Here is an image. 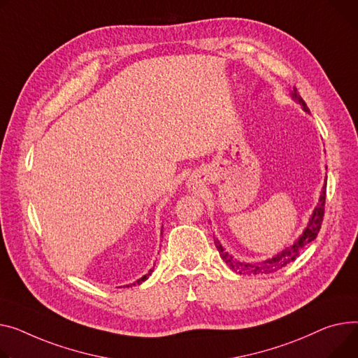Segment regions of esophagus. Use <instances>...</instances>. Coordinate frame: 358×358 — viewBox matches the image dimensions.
Returning a JSON list of instances; mask_svg holds the SVG:
<instances>
[{"label":"esophagus","mask_w":358,"mask_h":358,"mask_svg":"<svg viewBox=\"0 0 358 358\" xmlns=\"http://www.w3.org/2000/svg\"><path fill=\"white\" fill-rule=\"evenodd\" d=\"M188 187H189V189H193V192H196V189L200 188V182L197 180H192V181H189Z\"/></svg>","instance_id":"esophagus-1"}]
</instances>
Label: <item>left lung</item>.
<instances>
[{
	"instance_id": "8db88e82",
	"label": "left lung",
	"mask_w": 358,
	"mask_h": 358,
	"mask_svg": "<svg viewBox=\"0 0 358 358\" xmlns=\"http://www.w3.org/2000/svg\"><path fill=\"white\" fill-rule=\"evenodd\" d=\"M292 98L299 105H302V109L305 112H309L306 103L299 96L296 87H294V90H292ZM325 188H327V185L324 184L322 193H321V197H320V203L317 204L315 210L313 211V216H311V219H309L308 226L305 227V230L302 231V234L298 237V239L294 242V245H291L289 248H287L285 250H282L280 253H278L276 256H273L271 259H266L264 262H241V260L234 259L231 255H229L223 249L220 242L217 239H214V243H216V248L220 253V257L226 262L227 266L231 271H234L236 273H241V275H268V273H273V272L285 268L287 265H289L291 262H294L299 256V253L303 250V248L308 243H311L318 236V231L321 229V223H322V219H324Z\"/></svg>"
}]
</instances>
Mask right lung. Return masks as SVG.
Segmentation results:
<instances>
[{"label":"right lung","mask_w":358,"mask_h":358,"mask_svg":"<svg viewBox=\"0 0 358 358\" xmlns=\"http://www.w3.org/2000/svg\"><path fill=\"white\" fill-rule=\"evenodd\" d=\"M151 273H152V269H150V271H148V273H147V275H144V276H142V278H141V279H138V280H136V282H134V283H131V285H134V287H135V285H139V283H142V282H144V280H147V279H148V276H150V275H151ZM127 287H128V288H129V285H127Z\"/></svg>","instance_id":"add662e5"}]
</instances>
